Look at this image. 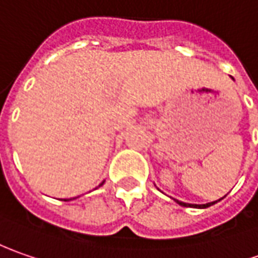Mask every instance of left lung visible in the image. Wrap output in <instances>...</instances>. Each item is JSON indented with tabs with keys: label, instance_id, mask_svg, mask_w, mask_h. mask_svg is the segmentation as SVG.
Masks as SVG:
<instances>
[{
	"label": "left lung",
	"instance_id": "8db88e82",
	"mask_svg": "<svg viewBox=\"0 0 258 258\" xmlns=\"http://www.w3.org/2000/svg\"><path fill=\"white\" fill-rule=\"evenodd\" d=\"M226 197V196H224ZM221 200V199H220ZM217 200V201H220ZM180 206H182V207H194V209H207V207H210V206H213V204H216L217 201H213V203H207V204H188V203H182V201H178L175 200Z\"/></svg>",
	"mask_w": 258,
	"mask_h": 258
}]
</instances>
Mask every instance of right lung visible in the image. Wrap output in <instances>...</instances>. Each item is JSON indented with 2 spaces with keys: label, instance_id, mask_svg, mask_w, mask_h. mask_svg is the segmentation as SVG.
<instances>
[{
  "label": "right lung",
  "instance_id": "obj_1",
  "mask_svg": "<svg viewBox=\"0 0 258 258\" xmlns=\"http://www.w3.org/2000/svg\"><path fill=\"white\" fill-rule=\"evenodd\" d=\"M102 182H104V181H102ZM102 182H101V184H102ZM101 184H100V185H101ZM66 201H67V200H66Z\"/></svg>",
  "mask_w": 258,
  "mask_h": 258
}]
</instances>
